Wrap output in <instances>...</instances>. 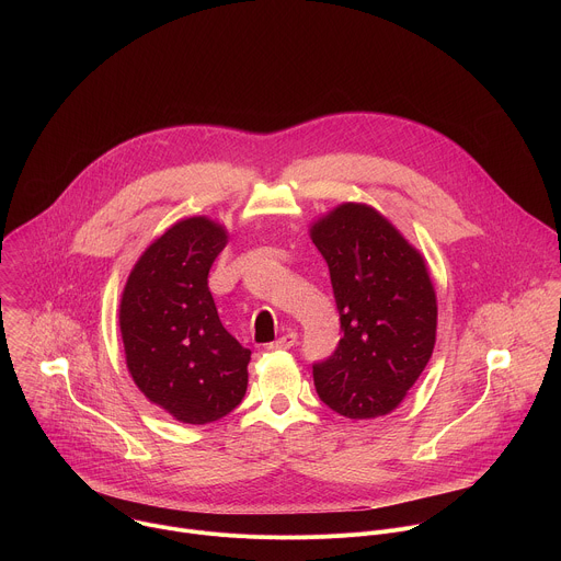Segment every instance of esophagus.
I'll use <instances>...</instances> for the list:
<instances>
[{
    "mask_svg": "<svg viewBox=\"0 0 561 561\" xmlns=\"http://www.w3.org/2000/svg\"><path fill=\"white\" fill-rule=\"evenodd\" d=\"M297 344V333H286V335H282L279 340H275L273 344H268V348L271 351H288V348H293Z\"/></svg>",
    "mask_w": 561,
    "mask_h": 561,
    "instance_id": "esophagus-1",
    "label": "esophagus"
}]
</instances>
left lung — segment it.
Instances as JSON below:
<instances>
[{
	"instance_id": "obj_1",
	"label": "left lung",
	"mask_w": 561,
	"mask_h": 561,
	"mask_svg": "<svg viewBox=\"0 0 561 561\" xmlns=\"http://www.w3.org/2000/svg\"><path fill=\"white\" fill-rule=\"evenodd\" d=\"M340 312L337 348L312 364L322 402L348 417L390 413L426 368L437 329L422 255L375 208L344 204L312 230Z\"/></svg>"
}]
</instances>
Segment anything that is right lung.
<instances>
[{
  "instance_id": "right-lung-1",
  "label": "right lung",
  "mask_w": 561,
  "mask_h": 561,
  "mask_svg": "<svg viewBox=\"0 0 561 561\" xmlns=\"http://www.w3.org/2000/svg\"><path fill=\"white\" fill-rule=\"evenodd\" d=\"M226 247L221 226L191 217L135 264L119 306L128 370L152 404L184 424H210L239 407L251 351L219 322L208 273Z\"/></svg>"
}]
</instances>
